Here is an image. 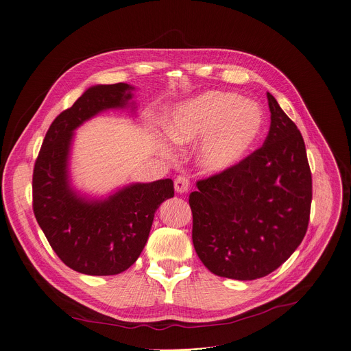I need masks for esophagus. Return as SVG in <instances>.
<instances>
[{
	"mask_svg": "<svg viewBox=\"0 0 351 351\" xmlns=\"http://www.w3.org/2000/svg\"><path fill=\"white\" fill-rule=\"evenodd\" d=\"M189 186H190V180L187 176H183V175H179L176 179H175V192L176 193H186L189 190Z\"/></svg>",
	"mask_w": 351,
	"mask_h": 351,
	"instance_id": "obj_1",
	"label": "esophagus"
}]
</instances>
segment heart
I'll list each match as a JSON object with an SVG mask.
<instances>
[{"instance_id": "b5f03b06", "label": "heart", "mask_w": 351, "mask_h": 351, "mask_svg": "<svg viewBox=\"0 0 351 351\" xmlns=\"http://www.w3.org/2000/svg\"><path fill=\"white\" fill-rule=\"evenodd\" d=\"M265 114L259 105L243 101L231 92L208 90L171 110L167 132L179 145L205 140L199 149V164L210 173L231 169L259 140ZM164 154L169 147L162 144Z\"/></svg>"}]
</instances>
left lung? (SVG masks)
I'll return each instance as SVG.
<instances>
[{"mask_svg": "<svg viewBox=\"0 0 351 351\" xmlns=\"http://www.w3.org/2000/svg\"><path fill=\"white\" fill-rule=\"evenodd\" d=\"M265 144L231 169L196 183L189 196L197 256L214 274L256 280L280 267L302 242L312 176L295 123L267 92Z\"/></svg>", "mask_w": 351, "mask_h": 351, "instance_id": "1", "label": "left lung"}]
</instances>
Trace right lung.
<instances>
[{"mask_svg":"<svg viewBox=\"0 0 351 351\" xmlns=\"http://www.w3.org/2000/svg\"><path fill=\"white\" fill-rule=\"evenodd\" d=\"M132 90L124 82L88 88L54 119L35 162L32 189L38 224L61 262L82 274L113 276L129 269L147 243L155 211L173 197L172 179L133 183L98 200L71 187L74 130L104 110H134Z\"/></svg>","mask_w":351,"mask_h":351,"instance_id":"1","label":"right lung"}]
</instances>
